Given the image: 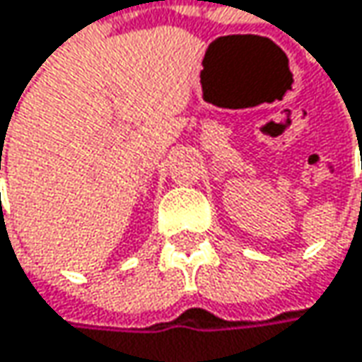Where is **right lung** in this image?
<instances>
[{"instance_id":"add662e5","label":"right lung","mask_w":362,"mask_h":362,"mask_svg":"<svg viewBox=\"0 0 362 362\" xmlns=\"http://www.w3.org/2000/svg\"><path fill=\"white\" fill-rule=\"evenodd\" d=\"M0 168H1V165H0Z\"/></svg>"}]
</instances>
